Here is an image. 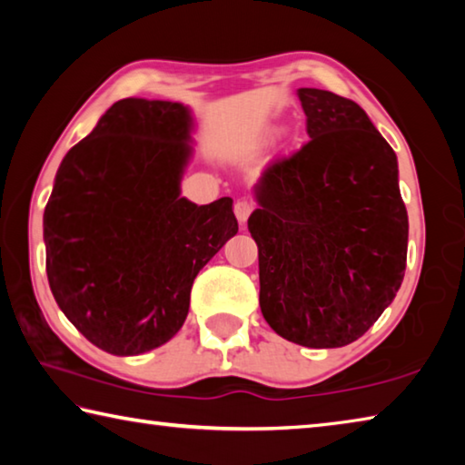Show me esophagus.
<instances>
[{
	"instance_id": "1",
	"label": "esophagus",
	"mask_w": 465,
	"mask_h": 465,
	"mask_svg": "<svg viewBox=\"0 0 465 465\" xmlns=\"http://www.w3.org/2000/svg\"><path fill=\"white\" fill-rule=\"evenodd\" d=\"M252 209H254V204H252L250 201H238V203H235L233 213H235V217H238V222H240L242 225L248 222Z\"/></svg>"
}]
</instances>
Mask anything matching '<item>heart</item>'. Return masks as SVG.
Wrapping results in <instances>:
<instances>
[{
    "instance_id": "b5f03b06",
    "label": "heart",
    "mask_w": 465,
    "mask_h": 465,
    "mask_svg": "<svg viewBox=\"0 0 465 465\" xmlns=\"http://www.w3.org/2000/svg\"><path fill=\"white\" fill-rule=\"evenodd\" d=\"M277 135H279V131H277V129L266 131V133H264V137H262V141H264V143H271V141H272L274 137H277Z\"/></svg>"
}]
</instances>
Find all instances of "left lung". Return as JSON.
<instances>
[{
  "label": "left lung",
  "instance_id": "8db88e82",
  "mask_svg": "<svg viewBox=\"0 0 465 465\" xmlns=\"http://www.w3.org/2000/svg\"><path fill=\"white\" fill-rule=\"evenodd\" d=\"M312 137L254 186L261 310L279 336L336 349L393 302L406 271L408 213L398 157L357 102L299 88Z\"/></svg>",
  "mask_w": 465,
  "mask_h": 465
}]
</instances>
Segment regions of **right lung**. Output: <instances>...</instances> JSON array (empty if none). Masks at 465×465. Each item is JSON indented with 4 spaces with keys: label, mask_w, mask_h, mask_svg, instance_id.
I'll return each instance as SVG.
<instances>
[{
    "label": "right lung",
    "mask_w": 465,
    "mask_h": 465,
    "mask_svg": "<svg viewBox=\"0 0 465 465\" xmlns=\"http://www.w3.org/2000/svg\"><path fill=\"white\" fill-rule=\"evenodd\" d=\"M194 119L183 102H114L69 149L45 207L46 277L67 320L131 357L168 342L199 271L238 233L230 196L180 194Z\"/></svg>",
    "instance_id": "right-lung-1"
}]
</instances>
